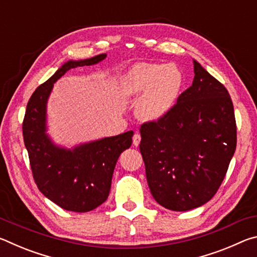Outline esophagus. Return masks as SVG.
I'll return each instance as SVG.
<instances>
[{
	"label": "esophagus",
	"instance_id": "esophagus-1",
	"mask_svg": "<svg viewBox=\"0 0 257 257\" xmlns=\"http://www.w3.org/2000/svg\"><path fill=\"white\" fill-rule=\"evenodd\" d=\"M139 143H141V135H139L138 133H136V134L134 135V137H133V144L135 146H138Z\"/></svg>",
	"mask_w": 257,
	"mask_h": 257
}]
</instances>
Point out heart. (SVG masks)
<instances>
[{
  "instance_id": "1",
  "label": "heart",
  "mask_w": 257,
  "mask_h": 257,
  "mask_svg": "<svg viewBox=\"0 0 257 257\" xmlns=\"http://www.w3.org/2000/svg\"><path fill=\"white\" fill-rule=\"evenodd\" d=\"M185 84L177 64L137 63L121 80V90L128 97H140L138 113L147 120H159L175 106Z\"/></svg>"
}]
</instances>
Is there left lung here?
I'll use <instances>...</instances> for the list:
<instances>
[{
	"instance_id": "left-lung-1",
	"label": "left lung",
	"mask_w": 257,
	"mask_h": 257,
	"mask_svg": "<svg viewBox=\"0 0 257 257\" xmlns=\"http://www.w3.org/2000/svg\"><path fill=\"white\" fill-rule=\"evenodd\" d=\"M194 80L172 110L141 127L139 150L152 196L189 211L214 196L236 151L237 128L225 87L196 60Z\"/></svg>"
}]
</instances>
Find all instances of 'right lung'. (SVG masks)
I'll return each mask as SVG.
<instances>
[{
  "label": "right lung",
  "instance_id": "add662e5",
  "mask_svg": "<svg viewBox=\"0 0 257 257\" xmlns=\"http://www.w3.org/2000/svg\"><path fill=\"white\" fill-rule=\"evenodd\" d=\"M106 54L69 60L29 98L23 123L34 180L43 195L63 210L88 212L106 201L116 161L133 143L134 132L105 137L67 149L47 134L46 106L54 82L72 68L101 62Z\"/></svg>",
  "mask_w": 257,
  "mask_h": 257
}]
</instances>
